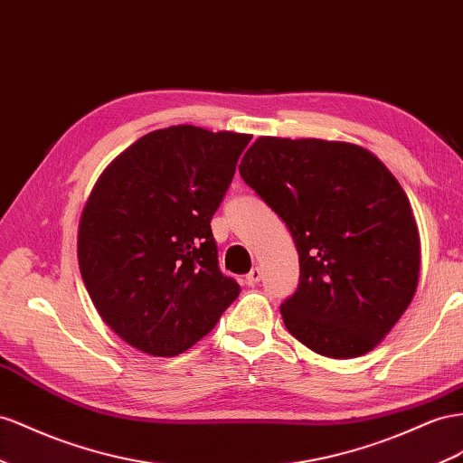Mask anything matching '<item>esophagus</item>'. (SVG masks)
Returning <instances> with one entry per match:
<instances>
[{"label": "esophagus", "mask_w": 463, "mask_h": 463, "mask_svg": "<svg viewBox=\"0 0 463 463\" xmlns=\"http://www.w3.org/2000/svg\"><path fill=\"white\" fill-rule=\"evenodd\" d=\"M260 279H262V270L259 267H253L251 270H249V274H245V284L255 286V284H259Z\"/></svg>", "instance_id": "obj_1"}]
</instances>
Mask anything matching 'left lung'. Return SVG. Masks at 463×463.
I'll return each mask as SVG.
<instances>
[{"label":"left lung","mask_w":463,"mask_h":463,"mask_svg":"<svg viewBox=\"0 0 463 463\" xmlns=\"http://www.w3.org/2000/svg\"><path fill=\"white\" fill-rule=\"evenodd\" d=\"M243 181L288 226L299 284L280 306L286 329L327 358L378 346L413 299L420 237L402 184L366 147L260 136Z\"/></svg>","instance_id":"1"}]
</instances>
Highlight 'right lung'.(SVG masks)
<instances>
[{"instance_id":"right-lung-1","label":"right lung","mask_w":463,"mask_h":463,"mask_svg":"<svg viewBox=\"0 0 463 463\" xmlns=\"http://www.w3.org/2000/svg\"><path fill=\"white\" fill-rule=\"evenodd\" d=\"M251 138L177 124L142 136L97 179L78 260L99 316L124 343L181 354L240 296L218 269L210 220Z\"/></svg>"}]
</instances>
